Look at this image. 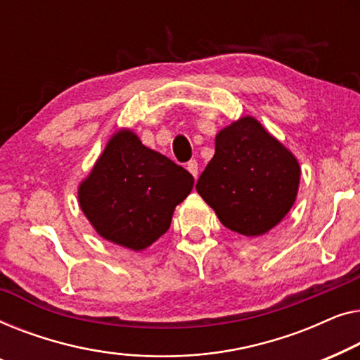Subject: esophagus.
<instances>
[{
	"label": "esophagus",
	"mask_w": 360,
	"mask_h": 360,
	"mask_svg": "<svg viewBox=\"0 0 360 360\" xmlns=\"http://www.w3.org/2000/svg\"><path fill=\"white\" fill-rule=\"evenodd\" d=\"M186 168H187V171H189L192 176H194V179H197V176H199V165H197V161L195 160L189 161Z\"/></svg>",
	"instance_id": "1"
}]
</instances>
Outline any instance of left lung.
Here are the masks:
<instances>
[{"label": "left lung", "instance_id": "left-lung-1", "mask_svg": "<svg viewBox=\"0 0 360 360\" xmlns=\"http://www.w3.org/2000/svg\"><path fill=\"white\" fill-rule=\"evenodd\" d=\"M300 165L259 120L243 115L215 136V155L195 189L226 229L261 236L295 204Z\"/></svg>", "mask_w": 360, "mask_h": 360}]
</instances>
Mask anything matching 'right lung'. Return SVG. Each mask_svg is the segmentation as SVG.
<instances>
[{
    "label": "right lung",
    "instance_id": "right-lung-1",
    "mask_svg": "<svg viewBox=\"0 0 360 360\" xmlns=\"http://www.w3.org/2000/svg\"><path fill=\"white\" fill-rule=\"evenodd\" d=\"M192 186L194 178L182 166L145 146L135 131L120 129L79 182L78 202L99 236L143 251L168 231L176 205Z\"/></svg>",
    "mask_w": 360,
    "mask_h": 360
}]
</instances>
